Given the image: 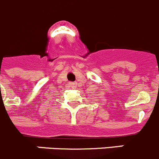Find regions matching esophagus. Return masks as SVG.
<instances>
[{"instance_id":"34e87169","label":"esophagus","mask_w":159,"mask_h":159,"mask_svg":"<svg viewBox=\"0 0 159 159\" xmlns=\"http://www.w3.org/2000/svg\"><path fill=\"white\" fill-rule=\"evenodd\" d=\"M69 84H70V86L72 87V88H75V87H76V83H75V82H72V83H70Z\"/></svg>"}]
</instances>
